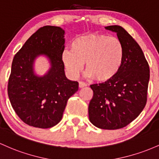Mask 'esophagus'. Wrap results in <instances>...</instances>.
Listing matches in <instances>:
<instances>
[{
  "mask_svg": "<svg viewBox=\"0 0 159 159\" xmlns=\"http://www.w3.org/2000/svg\"><path fill=\"white\" fill-rule=\"evenodd\" d=\"M86 84H85V83H83V82H79V87L80 89L81 88H83V87H85L86 86Z\"/></svg>",
  "mask_w": 159,
  "mask_h": 159,
  "instance_id": "34e87169",
  "label": "esophagus"
}]
</instances>
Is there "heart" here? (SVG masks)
<instances>
[{
    "label": "heart",
    "instance_id": "b5f03b06",
    "mask_svg": "<svg viewBox=\"0 0 159 159\" xmlns=\"http://www.w3.org/2000/svg\"><path fill=\"white\" fill-rule=\"evenodd\" d=\"M125 58L122 41L103 34H89L74 39L71 50L65 49L61 61L70 77L76 79L85 70L89 77L106 83L113 80L122 69Z\"/></svg>",
    "mask_w": 159,
    "mask_h": 159
}]
</instances>
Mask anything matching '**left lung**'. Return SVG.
I'll list each match as a JSON object with an SVG mask.
<instances>
[{"instance_id":"1","label":"left lung","mask_w":159,"mask_h":159,"mask_svg":"<svg viewBox=\"0 0 159 159\" xmlns=\"http://www.w3.org/2000/svg\"><path fill=\"white\" fill-rule=\"evenodd\" d=\"M116 33L125 52L119 73L106 83L91 85L93 97L89 105L90 122L101 129L125 127L145 107L149 80V67L138 43L119 25L105 27Z\"/></svg>"}]
</instances>
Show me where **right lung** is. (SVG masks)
Segmentation results:
<instances>
[{
	"instance_id": "add662e5",
	"label": "right lung",
	"mask_w": 159,
	"mask_h": 159,
	"mask_svg": "<svg viewBox=\"0 0 159 159\" xmlns=\"http://www.w3.org/2000/svg\"><path fill=\"white\" fill-rule=\"evenodd\" d=\"M65 30L44 26L31 35L12 60L8 96L16 113L28 125L49 128L61 120L68 99L79 83L67 79L61 61L65 49ZM44 56L49 70L40 76L35 73V61Z\"/></svg>"
}]
</instances>
